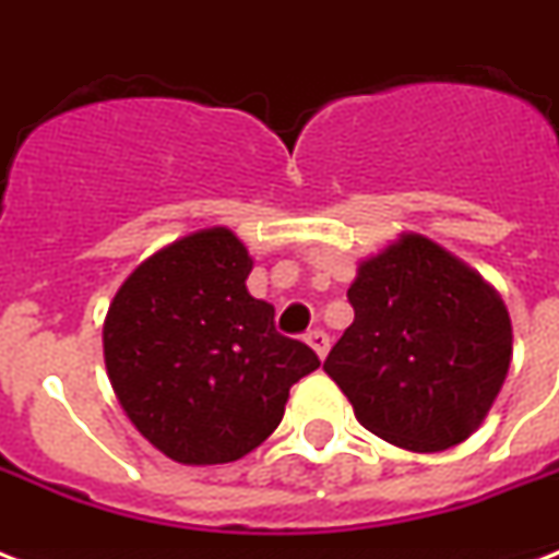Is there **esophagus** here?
Wrapping results in <instances>:
<instances>
[{"label": "esophagus", "instance_id": "obj_1", "mask_svg": "<svg viewBox=\"0 0 559 559\" xmlns=\"http://www.w3.org/2000/svg\"><path fill=\"white\" fill-rule=\"evenodd\" d=\"M307 342H310V348H313L319 357H328V350H331V336H328L322 328H316V331L307 333Z\"/></svg>", "mask_w": 559, "mask_h": 559}]
</instances>
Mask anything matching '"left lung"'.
<instances>
[{
	"label": "left lung",
	"instance_id": "1",
	"mask_svg": "<svg viewBox=\"0 0 559 559\" xmlns=\"http://www.w3.org/2000/svg\"><path fill=\"white\" fill-rule=\"evenodd\" d=\"M354 324L324 359L354 415L415 452L467 441L511 366V316L481 275L420 235L359 266Z\"/></svg>",
	"mask_w": 559,
	"mask_h": 559
}]
</instances>
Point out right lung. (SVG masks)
Returning a JSON list of instances; mask_svg holds the SVG:
<instances>
[{
	"label": "right lung",
	"instance_id": "1",
	"mask_svg": "<svg viewBox=\"0 0 559 559\" xmlns=\"http://www.w3.org/2000/svg\"><path fill=\"white\" fill-rule=\"evenodd\" d=\"M252 258L228 228L188 235L139 266L109 305L104 359L127 417L179 464L261 447L293 382L322 366L249 296Z\"/></svg>",
	"mask_w": 559,
	"mask_h": 559
}]
</instances>
